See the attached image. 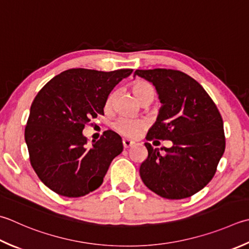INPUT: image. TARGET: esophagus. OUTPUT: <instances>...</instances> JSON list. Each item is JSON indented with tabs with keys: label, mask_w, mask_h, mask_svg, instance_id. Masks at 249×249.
<instances>
[{
	"label": "esophagus",
	"mask_w": 249,
	"mask_h": 249,
	"mask_svg": "<svg viewBox=\"0 0 249 249\" xmlns=\"http://www.w3.org/2000/svg\"><path fill=\"white\" fill-rule=\"evenodd\" d=\"M134 144H135V141L130 140V139H127V138H124L123 139V145H124L125 149H128V148L131 147V145H134Z\"/></svg>",
	"instance_id": "34e87169"
}]
</instances>
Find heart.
<instances>
[{
    "instance_id": "heart-1",
    "label": "heart",
    "mask_w": 249,
    "mask_h": 249,
    "mask_svg": "<svg viewBox=\"0 0 249 249\" xmlns=\"http://www.w3.org/2000/svg\"><path fill=\"white\" fill-rule=\"evenodd\" d=\"M131 90H133L134 95L136 98H137L140 102H142L145 99H152L154 98V89L153 87L151 86L149 83L144 81H135L131 85ZM115 99V92H111L108 96L106 101V107L107 108H110V107L113 105ZM145 126L144 122L141 120H136V119H130L126 118V116H122V118L116 120L113 123V128L118 131V133L128 136V137H133V136L137 135L139 131L142 129Z\"/></svg>"
}]
</instances>
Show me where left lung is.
I'll list each match as a JSON object with an SVG mask.
<instances>
[{
	"label": "left lung",
	"instance_id": "left-lung-1",
	"mask_svg": "<svg viewBox=\"0 0 249 249\" xmlns=\"http://www.w3.org/2000/svg\"><path fill=\"white\" fill-rule=\"evenodd\" d=\"M152 83L162 104L145 139L170 140L172 148L154 149L140 165L143 183L158 196L181 199L193 196L213 179L226 148L223 122L215 102L191 76L178 70H136Z\"/></svg>",
	"mask_w": 249,
	"mask_h": 249
}]
</instances>
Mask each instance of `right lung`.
<instances>
[{
  "label": "right lung",
  "mask_w": 249,
  "mask_h": 249,
  "mask_svg": "<svg viewBox=\"0 0 249 249\" xmlns=\"http://www.w3.org/2000/svg\"><path fill=\"white\" fill-rule=\"evenodd\" d=\"M131 72L69 69L37 92L24 139L34 172L53 192L80 197L101 186L112 160L123 151L122 138L106 130L87 148L82 131L91 118L104 114L111 90Z\"/></svg>",
  "instance_id": "right-lung-1"
}]
</instances>
